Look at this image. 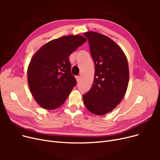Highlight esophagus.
Instances as JSON below:
<instances>
[{"mask_svg": "<svg viewBox=\"0 0 160 160\" xmlns=\"http://www.w3.org/2000/svg\"><path fill=\"white\" fill-rule=\"evenodd\" d=\"M76 79H77V82H80V76H77V77H76Z\"/></svg>", "mask_w": 160, "mask_h": 160, "instance_id": "obj_1", "label": "esophagus"}]
</instances>
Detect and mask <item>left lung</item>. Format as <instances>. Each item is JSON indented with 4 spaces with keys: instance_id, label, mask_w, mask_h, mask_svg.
<instances>
[{
    "instance_id": "left-lung-1",
    "label": "left lung",
    "mask_w": 160,
    "mask_h": 160,
    "mask_svg": "<svg viewBox=\"0 0 160 160\" xmlns=\"http://www.w3.org/2000/svg\"><path fill=\"white\" fill-rule=\"evenodd\" d=\"M83 35L88 39L95 69L93 85L83 95V102L92 113L103 115L115 109L127 92V58L119 46L108 36L95 32Z\"/></svg>"
}]
</instances>
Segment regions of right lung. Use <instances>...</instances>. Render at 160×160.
<instances>
[{"instance_id": "add662e5", "label": "right lung", "mask_w": 160, "mask_h": 160, "mask_svg": "<svg viewBox=\"0 0 160 160\" xmlns=\"http://www.w3.org/2000/svg\"><path fill=\"white\" fill-rule=\"evenodd\" d=\"M87 39L80 35L48 42L33 55L28 67V83L39 106L54 110L62 106L77 84L71 74V54Z\"/></svg>"}]
</instances>
